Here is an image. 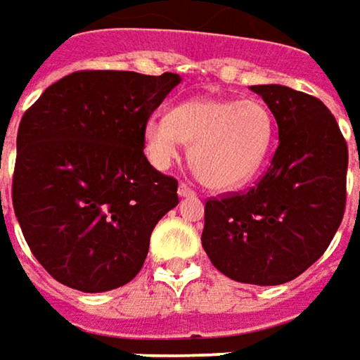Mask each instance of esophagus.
<instances>
[{"label": "esophagus", "mask_w": 360, "mask_h": 360, "mask_svg": "<svg viewBox=\"0 0 360 360\" xmlns=\"http://www.w3.org/2000/svg\"><path fill=\"white\" fill-rule=\"evenodd\" d=\"M177 193H179V197H195V191H193L189 185H185V183H181Z\"/></svg>", "instance_id": "esophagus-1"}]
</instances>
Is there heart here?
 <instances>
[{
	"label": "heart",
	"instance_id": "1",
	"mask_svg": "<svg viewBox=\"0 0 360 360\" xmlns=\"http://www.w3.org/2000/svg\"><path fill=\"white\" fill-rule=\"evenodd\" d=\"M275 137V119L259 99L195 97L177 105L171 117H149L143 127L145 155L165 171L191 143L195 175L213 191L245 185L263 167Z\"/></svg>",
	"mask_w": 360,
	"mask_h": 360
}]
</instances>
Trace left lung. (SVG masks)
<instances>
[{
	"label": "left lung",
	"mask_w": 360,
	"mask_h": 360,
	"mask_svg": "<svg viewBox=\"0 0 360 360\" xmlns=\"http://www.w3.org/2000/svg\"><path fill=\"white\" fill-rule=\"evenodd\" d=\"M251 91L277 121L279 147L253 189L207 201L201 243L229 279L271 287L299 277L327 251L345 213L349 151L316 97L275 83Z\"/></svg>",
	"instance_id": "left-lung-1"
}]
</instances>
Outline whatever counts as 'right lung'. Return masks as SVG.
<instances>
[{"instance_id":"obj_1","label":"right lung","mask_w":360,"mask_h":360,"mask_svg":"<svg viewBox=\"0 0 360 360\" xmlns=\"http://www.w3.org/2000/svg\"><path fill=\"white\" fill-rule=\"evenodd\" d=\"M177 73L75 71L21 117L13 209L35 259L83 292L123 287L141 271L177 181L143 153V127Z\"/></svg>"}]
</instances>
